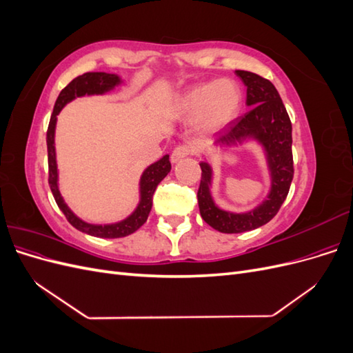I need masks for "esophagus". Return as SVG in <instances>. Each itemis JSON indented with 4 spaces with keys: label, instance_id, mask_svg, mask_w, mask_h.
<instances>
[{
    "label": "esophagus",
    "instance_id": "34e87169",
    "mask_svg": "<svg viewBox=\"0 0 353 353\" xmlns=\"http://www.w3.org/2000/svg\"><path fill=\"white\" fill-rule=\"evenodd\" d=\"M193 147H191L190 144H181V145H176L175 148H174V152H172V154H170V160H172L174 163H176V162H179L181 159H184V157H187V156H190V154H193Z\"/></svg>",
    "mask_w": 353,
    "mask_h": 353
}]
</instances>
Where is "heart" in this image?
<instances>
[{
  "instance_id": "heart-1",
  "label": "heart",
  "mask_w": 353,
  "mask_h": 353,
  "mask_svg": "<svg viewBox=\"0 0 353 353\" xmlns=\"http://www.w3.org/2000/svg\"><path fill=\"white\" fill-rule=\"evenodd\" d=\"M241 104L239 87L228 79L203 83L190 90L179 101V110L188 119L200 117L203 131H215L237 116Z\"/></svg>"
}]
</instances>
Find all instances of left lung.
I'll return each mask as SVG.
<instances>
[{
    "instance_id": "1",
    "label": "left lung",
    "mask_w": 353,
    "mask_h": 353,
    "mask_svg": "<svg viewBox=\"0 0 353 353\" xmlns=\"http://www.w3.org/2000/svg\"><path fill=\"white\" fill-rule=\"evenodd\" d=\"M248 87V105L244 116L227 123L219 137L221 143H236L254 137L263 144L268 154L272 188L268 200L249 213H230L218 209L210 197V168L201 162V179L197 191L200 215L219 232L239 234L259 228L270 222L284 203L294 175L292 152V122L279 91L270 79L248 70H236Z\"/></svg>"
}]
</instances>
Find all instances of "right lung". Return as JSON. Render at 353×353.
<instances>
[{
    "instance_id": "obj_1",
    "label": "right lung",
    "mask_w": 353,
    "mask_h": 353,
    "mask_svg": "<svg viewBox=\"0 0 353 353\" xmlns=\"http://www.w3.org/2000/svg\"><path fill=\"white\" fill-rule=\"evenodd\" d=\"M121 82V79L114 77V74H109L104 72H87L81 74V77L74 78L72 82H69L65 88L59 94L57 101L54 104V110L51 113V119L48 123L47 130V150H48V184L51 188V193L54 196V200L60 210L65 213L66 219L70 222L77 230L90 234L94 237L100 239H121L126 237L130 234L135 232L148 218V213L153 206V194L162 181L170 170V162L169 156H163L159 162L153 163L145 169V172L141 176V201L138 205L137 210L132 213L130 218L119 223H113V225H91L77 218L70 212V209L63 201L60 191L57 188V165H56V152H54V130H56V121L57 114L60 110L65 108V104L73 100L74 97H81L85 94H101L108 90H112L114 85Z\"/></svg>"
}]
</instances>
